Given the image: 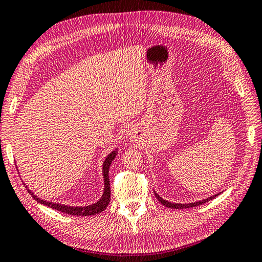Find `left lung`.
<instances>
[{
    "instance_id": "obj_1",
    "label": "left lung",
    "mask_w": 262,
    "mask_h": 262,
    "mask_svg": "<svg viewBox=\"0 0 262 262\" xmlns=\"http://www.w3.org/2000/svg\"><path fill=\"white\" fill-rule=\"evenodd\" d=\"M155 194H156L157 199H158V201H159L161 204H163L164 206H166V207H169V208H190V207H194V206L203 205L204 203H206V202H208V201H211V199L215 198V197H216V196H219V194H220V193L214 194V196H212V197H208V198H206V199H204V201L196 202V203H190V204H174V203H170V202L165 201V199L161 198L158 193H156V192H155Z\"/></svg>"
}]
</instances>
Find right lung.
<instances>
[{
  "instance_id": "right-lung-1",
  "label": "right lung",
  "mask_w": 262,
  "mask_h": 262,
  "mask_svg": "<svg viewBox=\"0 0 262 262\" xmlns=\"http://www.w3.org/2000/svg\"><path fill=\"white\" fill-rule=\"evenodd\" d=\"M117 156V150L112 151L110 155L106 157L105 161L103 163V177H104V193L102 198L99 199L97 203L93 204V205L89 206H69V205H63V204H56V203H51V202H47L41 199L39 197H36L34 193H33L31 190H28V192L31 193V196L35 199L37 203L43 204L46 206H49L54 210H57L59 212H63L66 214H71V215H80V216H89V215H95V214H98L103 212L105 208L107 207L108 204H110V199H111V190H110V180H108V168H110V165L112 163V160L116 158ZM27 188V187H26Z\"/></svg>"
}]
</instances>
